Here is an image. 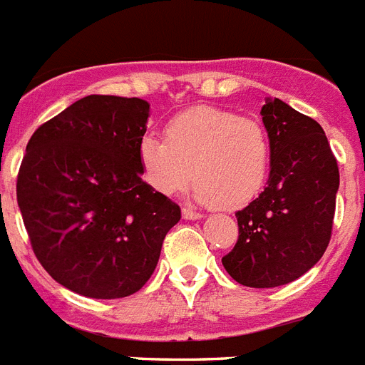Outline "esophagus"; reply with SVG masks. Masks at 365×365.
Returning a JSON list of instances; mask_svg holds the SVG:
<instances>
[{
  "label": "esophagus",
  "instance_id": "1",
  "mask_svg": "<svg viewBox=\"0 0 365 365\" xmlns=\"http://www.w3.org/2000/svg\"><path fill=\"white\" fill-rule=\"evenodd\" d=\"M182 218L200 220V218H203V215H201V212H195V210H192V209H188V207H182Z\"/></svg>",
  "mask_w": 365,
  "mask_h": 365
}]
</instances>
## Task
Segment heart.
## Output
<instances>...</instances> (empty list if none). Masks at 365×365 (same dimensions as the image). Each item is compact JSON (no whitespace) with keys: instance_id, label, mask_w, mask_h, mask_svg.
<instances>
[{"instance_id":"b5f03b06","label":"heart","mask_w":365,"mask_h":365,"mask_svg":"<svg viewBox=\"0 0 365 365\" xmlns=\"http://www.w3.org/2000/svg\"><path fill=\"white\" fill-rule=\"evenodd\" d=\"M138 155L156 192L180 194L194 175L195 200L239 209L254 201L267 182L270 138L257 119L197 106L165 125V140L143 135Z\"/></svg>"}]
</instances>
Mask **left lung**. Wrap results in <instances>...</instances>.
Here are the masks:
<instances>
[{"label":"left lung","mask_w":365,"mask_h":365,"mask_svg":"<svg viewBox=\"0 0 365 365\" xmlns=\"http://www.w3.org/2000/svg\"><path fill=\"white\" fill-rule=\"evenodd\" d=\"M270 138L267 188L237 212L239 239L222 264L246 287L285 285L323 257L332 237L339 170L324 130L312 117L267 98Z\"/></svg>","instance_id":"8db88e82"}]
</instances>
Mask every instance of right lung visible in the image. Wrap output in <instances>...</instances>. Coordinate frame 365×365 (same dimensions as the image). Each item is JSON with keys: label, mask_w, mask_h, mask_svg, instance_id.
<instances>
[{"label": "right lung", "mask_w": 365, "mask_h": 365, "mask_svg": "<svg viewBox=\"0 0 365 365\" xmlns=\"http://www.w3.org/2000/svg\"><path fill=\"white\" fill-rule=\"evenodd\" d=\"M149 102L89 95L33 132L16 200L38 263L63 287L123 298L155 272L180 207L141 180Z\"/></svg>", "instance_id": "right-lung-1"}]
</instances>
